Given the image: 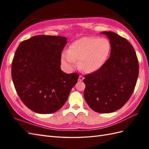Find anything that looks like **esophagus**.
Segmentation results:
<instances>
[{"label": "esophagus", "instance_id": "esophagus-1", "mask_svg": "<svg viewBox=\"0 0 149 149\" xmlns=\"http://www.w3.org/2000/svg\"><path fill=\"white\" fill-rule=\"evenodd\" d=\"M84 79V77L82 76H79V78H78V81H82Z\"/></svg>", "mask_w": 149, "mask_h": 149}]
</instances>
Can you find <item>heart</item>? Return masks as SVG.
Here are the masks:
<instances>
[{
  "label": "heart",
  "instance_id": "obj_1",
  "mask_svg": "<svg viewBox=\"0 0 149 149\" xmlns=\"http://www.w3.org/2000/svg\"><path fill=\"white\" fill-rule=\"evenodd\" d=\"M111 49V43L107 38L82 37L72 43L68 51L62 53L61 63L66 69L71 70L78 60L79 67L83 71L93 73L105 63Z\"/></svg>",
  "mask_w": 149,
  "mask_h": 149
}]
</instances>
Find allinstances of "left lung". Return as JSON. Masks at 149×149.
<instances>
[{"mask_svg": "<svg viewBox=\"0 0 149 149\" xmlns=\"http://www.w3.org/2000/svg\"><path fill=\"white\" fill-rule=\"evenodd\" d=\"M109 38L110 56L97 71L84 76V97L99 113L116 111L128 101L139 76V61L134 48L125 38L102 31Z\"/></svg>", "mask_w": 149, "mask_h": 149, "instance_id": "1", "label": "left lung"}]
</instances>
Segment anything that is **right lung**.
Wrapping results in <instances>:
<instances>
[{"instance_id": "add662e5", "label": "right lung", "mask_w": 149, "mask_h": 149, "mask_svg": "<svg viewBox=\"0 0 149 149\" xmlns=\"http://www.w3.org/2000/svg\"><path fill=\"white\" fill-rule=\"evenodd\" d=\"M61 36L37 35L22 42L12 63V78L21 101L39 114L59 110L78 82L76 73L60 68L61 52L67 43Z\"/></svg>"}]
</instances>
